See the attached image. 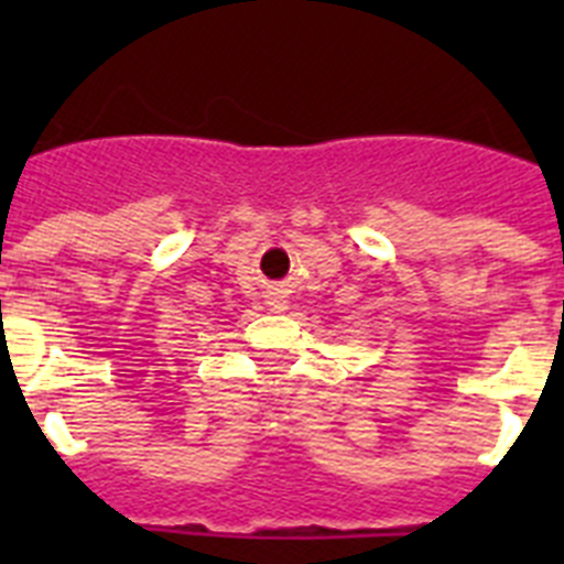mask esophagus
I'll use <instances>...</instances> for the list:
<instances>
[{
  "instance_id": "obj_1",
  "label": "esophagus",
  "mask_w": 564,
  "mask_h": 564,
  "mask_svg": "<svg viewBox=\"0 0 564 564\" xmlns=\"http://www.w3.org/2000/svg\"><path fill=\"white\" fill-rule=\"evenodd\" d=\"M265 305L271 307V311H285V307H288V299H285V293H282V291H268V296H265Z\"/></svg>"
}]
</instances>
